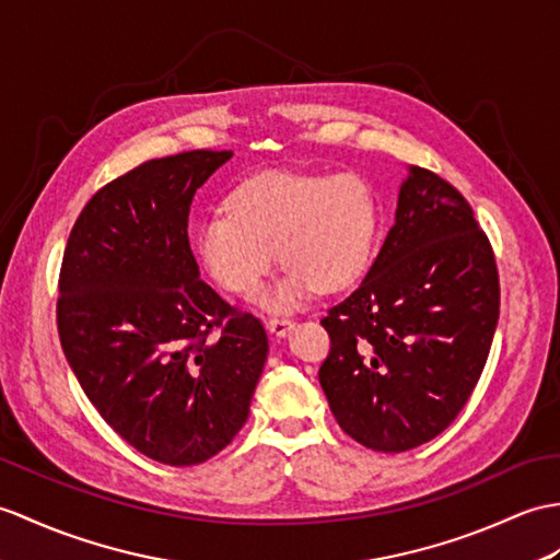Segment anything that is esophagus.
<instances>
[{"label": "esophagus", "mask_w": 560, "mask_h": 560, "mask_svg": "<svg viewBox=\"0 0 560 560\" xmlns=\"http://www.w3.org/2000/svg\"><path fill=\"white\" fill-rule=\"evenodd\" d=\"M293 327V319L285 317V315H277V317H269L267 319V329L275 334V336H285Z\"/></svg>", "instance_id": "obj_1"}]
</instances>
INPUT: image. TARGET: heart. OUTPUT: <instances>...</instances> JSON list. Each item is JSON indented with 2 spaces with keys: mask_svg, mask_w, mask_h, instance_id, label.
Listing matches in <instances>:
<instances>
[{
  "mask_svg": "<svg viewBox=\"0 0 560 560\" xmlns=\"http://www.w3.org/2000/svg\"><path fill=\"white\" fill-rule=\"evenodd\" d=\"M380 229L372 188L355 174L267 172L195 226V253L221 289L250 295L279 262L289 277L262 295L281 310L312 289L336 293L370 267Z\"/></svg>",
  "mask_w": 560,
  "mask_h": 560,
  "instance_id": "obj_1",
  "label": "heart"
}]
</instances>
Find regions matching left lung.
<instances>
[{"label":"left lung","mask_w":560,"mask_h":560,"mask_svg":"<svg viewBox=\"0 0 560 560\" xmlns=\"http://www.w3.org/2000/svg\"><path fill=\"white\" fill-rule=\"evenodd\" d=\"M499 303L497 259L472 207L410 166L368 277L322 319L331 348L319 384L343 432L382 453L444 432L482 376Z\"/></svg>","instance_id":"left-lung-1"}]
</instances>
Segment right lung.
<instances>
[{"label":"right lung","mask_w":560,"mask_h":560,"mask_svg":"<svg viewBox=\"0 0 560 560\" xmlns=\"http://www.w3.org/2000/svg\"><path fill=\"white\" fill-rule=\"evenodd\" d=\"M231 150L150 160L100 188L59 271L57 327L102 420L142 456L210 460L248 420L267 331L200 279L192 195Z\"/></svg>","instance_id":"right-lung-1"}]
</instances>
